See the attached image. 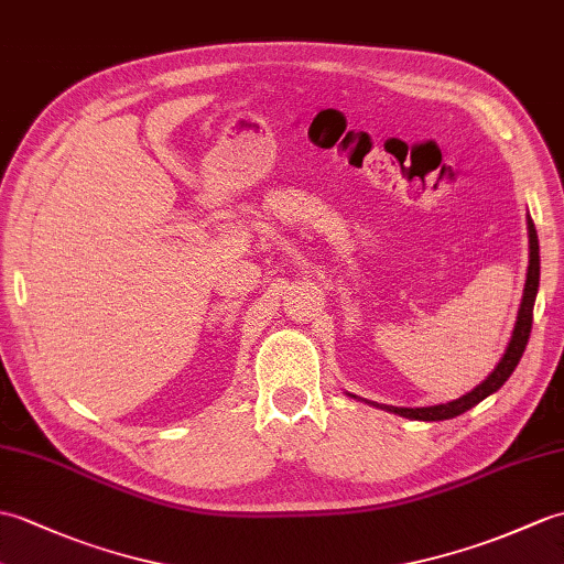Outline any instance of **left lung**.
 Listing matches in <instances>:
<instances>
[{
	"label": "left lung",
	"mask_w": 564,
	"mask_h": 564,
	"mask_svg": "<svg viewBox=\"0 0 564 564\" xmlns=\"http://www.w3.org/2000/svg\"><path fill=\"white\" fill-rule=\"evenodd\" d=\"M527 226H529V269H527V285H523V295H521V305L517 312V322H514V332L509 344L505 348V356L500 362L495 365V370L482 379V382L470 389L468 394L447 401V403H437V405H423V409H397V405H379L389 413H397L401 417H411V421H449V417H456L466 413L468 409H474L482 399H488L500 389L509 375L514 372L519 365L523 348L529 344V334H531V322H533V303H535V293H539V279H541V254H539V235H535V226L531 216H527ZM352 397V394H348ZM358 399V397H352ZM370 403V401H368ZM377 405V403H375Z\"/></svg>",
	"instance_id": "obj_1"
}]
</instances>
